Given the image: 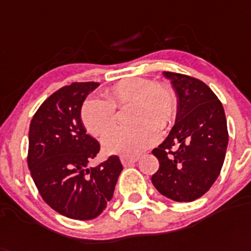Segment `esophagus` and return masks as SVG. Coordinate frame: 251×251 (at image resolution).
<instances>
[{"label": "esophagus", "mask_w": 251, "mask_h": 251, "mask_svg": "<svg viewBox=\"0 0 251 251\" xmlns=\"http://www.w3.org/2000/svg\"><path fill=\"white\" fill-rule=\"evenodd\" d=\"M136 161H138V157H121V163L125 167L134 165Z\"/></svg>", "instance_id": "34e87169"}]
</instances>
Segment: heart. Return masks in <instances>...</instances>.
Instances as JSON below:
<instances>
[{
  "label": "heart",
  "instance_id": "obj_1",
  "mask_svg": "<svg viewBox=\"0 0 251 251\" xmlns=\"http://www.w3.org/2000/svg\"><path fill=\"white\" fill-rule=\"evenodd\" d=\"M103 98H88L80 109L84 127L90 135L100 136L115 126L116 108L129 106V121L134 125L117 127L102 140L109 154L135 157L159 139L158 126H171L177 113V94L171 84L148 77H126L104 90Z\"/></svg>",
  "mask_w": 251,
  "mask_h": 251
}]
</instances>
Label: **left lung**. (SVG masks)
<instances>
[{"label": "left lung", "instance_id": "1", "mask_svg": "<svg viewBox=\"0 0 251 251\" xmlns=\"http://www.w3.org/2000/svg\"><path fill=\"white\" fill-rule=\"evenodd\" d=\"M177 94V115L166 140L153 154L159 168L151 182L175 201H193L214 184L228 144L222 103L201 80L184 74L163 73Z\"/></svg>", "mask_w": 251, "mask_h": 251}]
</instances>
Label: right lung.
Instances as JSON below:
<instances>
[{
	"instance_id": "add662e5",
	"label": "right lung",
	"mask_w": 251,
	"mask_h": 251,
	"mask_svg": "<svg viewBox=\"0 0 251 251\" xmlns=\"http://www.w3.org/2000/svg\"><path fill=\"white\" fill-rule=\"evenodd\" d=\"M94 81L62 86L42 103L29 127L28 167L43 201L71 220H93L113 197L122 171L117 155L88 167L100 149L86 134L80 109Z\"/></svg>"
}]
</instances>
